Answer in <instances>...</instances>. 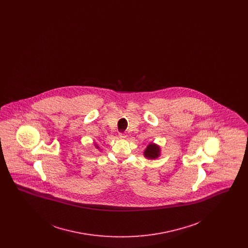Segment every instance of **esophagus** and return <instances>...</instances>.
<instances>
[{
    "label": "esophagus",
    "mask_w": 248,
    "mask_h": 248,
    "mask_svg": "<svg viewBox=\"0 0 248 248\" xmlns=\"http://www.w3.org/2000/svg\"><path fill=\"white\" fill-rule=\"evenodd\" d=\"M119 138L120 139H125L126 138V135L124 133H119Z\"/></svg>",
    "instance_id": "1"
}]
</instances>
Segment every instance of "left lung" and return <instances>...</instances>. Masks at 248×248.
Instances as JSON below:
<instances>
[{
    "label": "left lung",
    "instance_id": "obj_1",
    "mask_svg": "<svg viewBox=\"0 0 248 248\" xmlns=\"http://www.w3.org/2000/svg\"><path fill=\"white\" fill-rule=\"evenodd\" d=\"M160 153H161V149L158 145L154 144V143H150L147 146L146 150L144 151V156L148 159L154 160L160 156Z\"/></svg>",
    "mask_w": 248,
    "mask_h": 248
}]
</instances>
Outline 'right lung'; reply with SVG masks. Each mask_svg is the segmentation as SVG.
<instances>
[{
    "label": "right lung",
    "mask_w": 248,
    "mask_h": 248,
    "mask_svg": "<svg viewBox=\"0 0 248 248\" xmlns=\"http://www.w3.org/2000/svg\"><path fill=\"white\" fill-rule=\"evenodd\" d=\"M95 147H96V149H99V148H98V146H97V145H95Z\"/></svg>",
    "instance_id": "add662e5"
}]
</instances>
